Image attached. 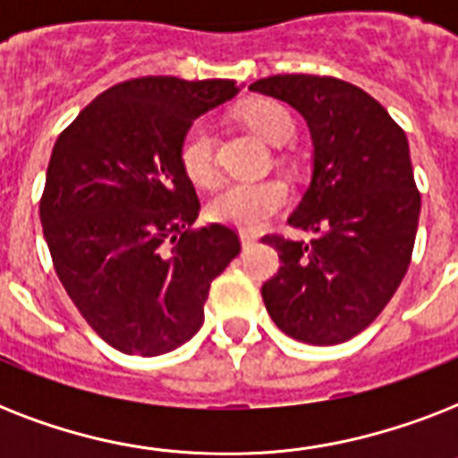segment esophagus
<instances>
[{
	"label": "esophagus",
	"instance_id": "1",
	"mask_svg": "<svg viewBox=\"0 0 458 458\" xmlns=\"http://www.w3.org/2000/svg\"><path fill=\"white\" fill-rule=\"evenodd\" d=\"M240 242H242V247L247 250V247H251V244L257 242V235H251V233H240Z\"/></svg>",
	"mask_w": 458,
	"mask_h": 458
}]
</instances>
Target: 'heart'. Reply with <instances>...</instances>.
<instances>
[{
	"label": "heart",
	"instance_id": "obj_1",
	"mask_svg": "<svg viewBox=\"0 0 458 458\" xmlns=\"http://www.w3.org/2000/svg\"><path fill=\"white\" fill-rule=\"evenodd\" d=\"M244 121L259 138L268 145H285L294 135V121L290 111L271 99H254L244 106ZM180 168L197 187H211L218 180L216 168L214 128L207 121H197L187 128L178 147ZM290 190L283 180H257V182H233L223 187L208 204V216L225 225L242 230H259L271 216L287 204Z\"/></svg>",
	"mask_w": 458,
	"mask_h": 458
}]
</instances>
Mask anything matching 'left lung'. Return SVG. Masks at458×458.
<instances>
[{"label":"left lung","instance_id":"left-lung-1","mask_svg":"<svg viewBox=\"0 0 458 458\" xmlns=\"http://www.w3.org/2000/svg\"><path fill=\"white\" fill-rule=\"evenodd\" d=\"M250 89L300 111L313 142L311 185L287 218L313 237H264L283 261L261 287L266 311L294 340L340 344L377 318L411 264L420 194L409 142L352 82L293 73Z\"/></svg>","mask_w":458,"mask_h":458}]
</instances>
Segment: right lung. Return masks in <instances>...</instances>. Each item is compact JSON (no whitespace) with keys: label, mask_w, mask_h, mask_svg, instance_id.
Instances as JSON below:
<instances>
[{"label":"right lung","mask_w":458,"mask_h":458,"mask_svg":"<svg viewBox=\"0 0 458 458\" xmlns=\"http://www.w3.org/2000/svg\"><path fill=\"white\" fill-rule=\"evenodd\" d=\"M237 92L221 78L118 82L54 145L39 201L54 271L123 354L158 356L194 337L211 280L240 254L228 225L192 228L199 199L178 158L187 128Z\"/></svg>","instance_id":"1"}]
</instances>
